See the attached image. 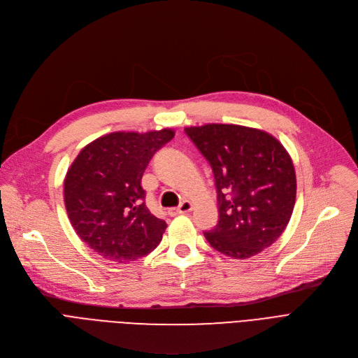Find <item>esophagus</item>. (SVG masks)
I'll return each instance as SVG.
<instances>
[{
  "label": "esophagus",
  "mask_w": 358,
  "mask_h": 358,
  "mask_svg": "<svg viewBox=\"0 0 358 358\" xmlns=\"http://www.w3.org/2000/svg\"><path fill=\"white\" fill-rule=\"evenodd\" d=\"M192 208H194V205H192V202H189V201H183L178 208H172V209H169V214L171 215H178V214H187V213H191L192 211Z\"/></svg>",
  "instance_id": "obj_1"
}]
</instances>
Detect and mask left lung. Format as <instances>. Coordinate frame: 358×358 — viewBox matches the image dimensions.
Returning <instances> with one entry per match:
<instances>
[{
	"mask_svg": "<svg viewBox=\"0 0 358 358\" xmlns=\"http://www.w3.org/2000/svg\"><path fill=\"white\" fill-rule=\"evenodd\" d=\"M185 133L213 167L220 220L203 233L220 253L248 259L285 231L296 199V175L282 143L237 124H205Z\"/></svg>",
	"mask_w": 358,
	"mask_h": 358,
	"instance_id": "1",
	"label": "left lung"
}]
</instances>
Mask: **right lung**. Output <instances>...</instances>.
<instances>
[{"label":"right lung","instance_id":"right-lung-1","mask_svg":"<svg viewBox=\"0 0 358 358\" xmlns=\"http://www.w3.org/2000/svg\"><path fill=\"white\" fill-rule=\"evenodd\" d=\"M175 136L115 131L83 147L63 185L66 213L79 238L103 259L134 262L162 241L166 222L145 206L141 178L153 155Z\"/></svg>","mask_w":358,"mask_h":358}]
</instances>
